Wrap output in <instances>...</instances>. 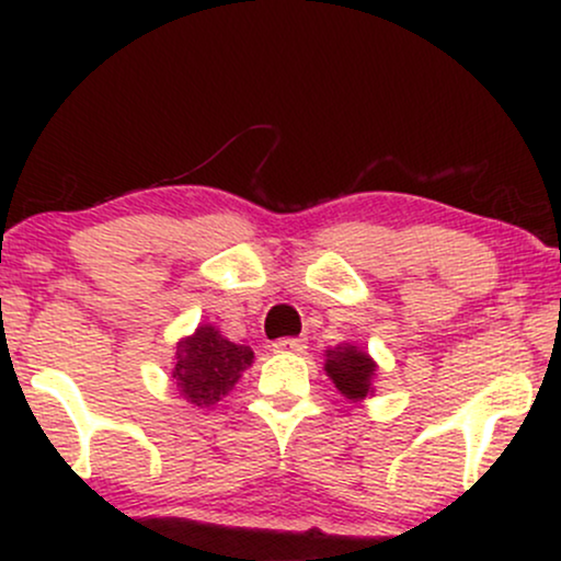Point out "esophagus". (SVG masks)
<instances>
[{
  "mask_svg": "<svg viewBox=\"0 0 561 561\" xmlns=\"http://www.w3.org/2000/svg\"><path fill=\"white\" fill-rule=\"evenodd\" d=\"M306 347H308L306 337H282V340H274V343H272L274 353H302Z\"/></svg>",
  "mask_w": 561,
  "mask_h": 561,
  "instance_id": "obj_1",
  "label": "esophagus"
}]
</instances>
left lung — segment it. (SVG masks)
<instances>
[{
	"label": "left lung",
	"instance_id": "1",
	"mask_svg": "<svg viewBox=\"0 0 561 561\" xmlns=\"http://www.w3.org/2000/svg\"><path fill=\"white\" fill-rule=\"evenodd\" d=\"M324 371L334 382V388L343 392L345 398H351V401H364L366 396L375 392L371 382H375L377 364L371 362L369 353L358 351L356 345L343 343L327 351Z\"/></svg>",
	"mask_w": 561,
	"mask_h": 561
}]
</instances>
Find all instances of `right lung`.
Returning <instances> with one entry per match:
<instances>
[{
    "label": "right lung",
    "instance_id": "right-lung-1",
    "mask_svg": "<svg viewBox=\"0 0 561 561\" xmlns=\"http://www.w3.org/2000/svg\"><path fill=\"white\" fill-rule=\"evenodd\" d=\"M176 366L171 377L186 403L208 409L234 388L242 371L253 364L248 345H234L214 324H199L192 337L179 340Z\"/></svg>",
    "mask_w": 561,
    "mask_h": 561
}]
</instances>
